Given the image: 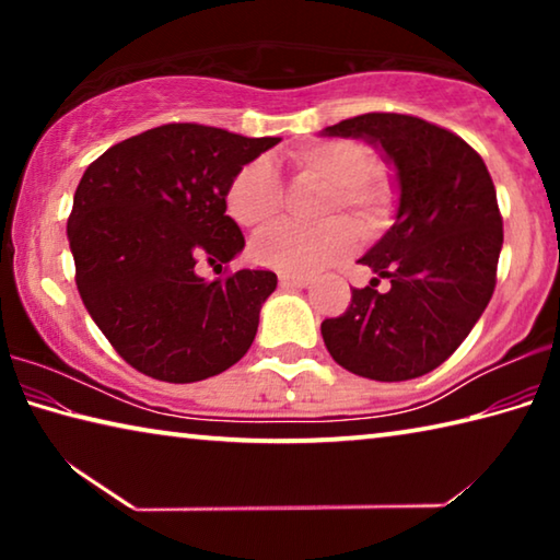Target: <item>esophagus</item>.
<instances>
[{"instance_id":"esophagus-1","label":"esophagus","mask_w":560,"mask_h":560,"mask_svg":"<svg viewBox=\"0 0 560 560\" xmlns=\"http://www.w3.org/2000/svg\"><path fill=\"white\" fill-rule=\"evenodd\" d=\"M279 283L281 287H296V289H303L308 287L311 279L308 277H301V273H279Z\"/></svg>"}]
</instances>
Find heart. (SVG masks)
I'll return each mask as SVG.
<instances>
[{
  "mask_svg": "<svg viewBox=\"0 0 560 560\" xmlns=\"http://www.w3.org/2000/svg\"><path fill=\"white\" fill-rule=\"evenodd\" d=\"M293 165L330 185L324 217L348 210L363 230H375L390 212V179L371 170V150L355 140H324L303 145L293 153ZM224 202L232 220L244 230L261 232L277 222L283 192L271 160L257 158L246 163L226 185ZM353 244L355 226L343 217H336L320 226H277L252 244V254L264 267L306 273L340 259L353 249Z\"/></svg>",
  "mask_w": 560,
  "mask_h": 560,
  "instance_id": "heart-1",
  "label": "heart"
}]
</instances>
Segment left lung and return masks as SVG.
Listing matches in <instances>:
<instances>
[{"label":"left lung","mask_w":560,"mask_h":560,"mask_svg":"<svg viewBox=\"0 0 560 560\" xmlns=\"http://www.w3.org/2000/svg\"><path fill=\"white\" fill-rule=\"evenodd\" d=\"M377 148L395 170V222L358 261L375 277L320 336L346 371L381 383L442 365L494 293L504 230L489 170L459 136L400 113H365L320 130ZM392 281L385 294L374 287Z\"/></svg>","instance_id":"obj_1"}]
</instances>
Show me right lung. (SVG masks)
<instances>
[{"label":"right lung","instance_id":"1","mask_svg":"<svg viewBox=\"0 0 560 560\" xmlns=\"http://www.w3.org/2000/svg\"><path fill=\"white\" fill-rule=\"evenodd\" d=\"M281 138L170 122L108 148L83 173L69 217L75 287L128 365L163 383L220 375L249 350L277 273L222 269L244 249L226 185Z\"/></svg>","mask_w":560,"mask_h":560}]
</instances>
